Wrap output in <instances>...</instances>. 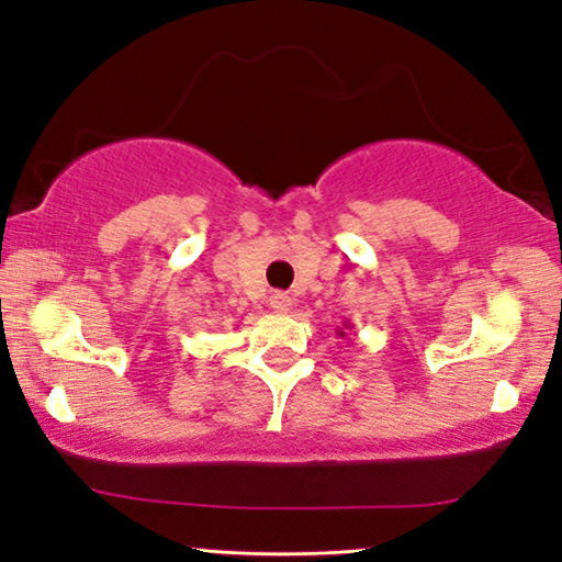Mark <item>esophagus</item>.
I'll return each instance as SVG.
<instances>
[{"label": "esophagus", "instance_id": "esophagus-1", "mask_svg": "<svg viewBox=\"0 0 562 562\" xmlns=\"http://www.w3.org/2000/svg\"><path fill=\"white\" fill-rule=\"evenodd\" d=\"M268 302H271V310H273V312L283 314V312H289L291 296L283 294V291H276V294H271V299H268Z\"/></svg>", "mask_w": 562, "mask_h": 562}]
</instances>
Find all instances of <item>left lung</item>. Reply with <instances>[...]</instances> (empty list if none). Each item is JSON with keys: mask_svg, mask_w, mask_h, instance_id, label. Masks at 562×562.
<instances>
[{"mask_svg": "<svg viewBox=\"0 0 562 562\" xmlns=\"http://www.w3.org/2000/svg\"><path fill=\"white\" fill-rule=\"evenodd\" d=\"M350 327H352V322L345 319V322H342V327L337 329V335H340V337H348V329H350Z\"/></svg>", "mask_w": 562, "mask_h": 562, "instance_id": "left-lung-1", "label": "left lung"}]
</instances>
